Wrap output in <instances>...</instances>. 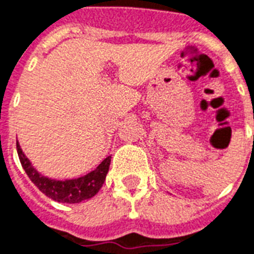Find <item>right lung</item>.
I'll return each mask as SVG.
<instances>
[{
  "instance_id": "add662e5",
  "label": "right lung",
  "mask_w": 254,
  "mask_h": 254,
  "mask_svg": "<svg viewBox=\"0 0 254 254\" xmlns=\"http://www.w3.org/2000/svg\"><path fill=\"white\" fill-rule=\"evenodd\" d=\"M17 153H18L21 165L28 174L30 181L45 196L54 201H58V202H66V204H78L81 201L89 200L93 196H96L98 190L101 189L104 181H105L110 165L109 156L97 166L96 169L89 172L85 176L71 180H53L46 177V176H42L32 165L30 160L22 152L18 141H17Z\"/></svg>"
}]
</instances>
